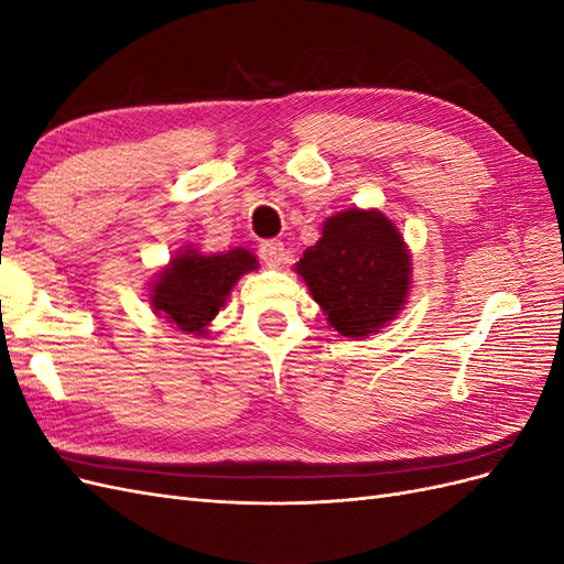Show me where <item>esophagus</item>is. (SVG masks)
I'll return each instance as SVG.
<instances>
[{
    "label": "esophagus",
    "instance_id": "34e87169",
    "mask_svg": "<svg viewBox=\"0 0 564 564\" xmlns=\"http://www.w3.org/2000/svg\"><path fill=\"white\" fill-rule=\"evenodd\" d=\"M284 253H286V251H284V245H282L280 240H263V242L259 245L261 261H263L265 265H270V268L282 265Z\"/></svg>",
    "mask_w": 564,
    "mask_h": 564
}]
</instances>
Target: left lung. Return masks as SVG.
I'll return each mask as SVG.
<instances>
[{
	"label": "left lung",
	"mask_w": 564,
	"mask_h": 564,
	"mask_svg": "<svg viewBox=\"0 0 564 564\" xmlns=\"http://www.w3.org/2000/svg\"><path fill=\"white\" fill-rule=\"evenodd\" d=\"M296 272L340 336H371L406 303L412 259L400 230L379 209H346L324 220Z\"/></svg>",
	"instance_id": "left-lung-1"
}]
</instances>
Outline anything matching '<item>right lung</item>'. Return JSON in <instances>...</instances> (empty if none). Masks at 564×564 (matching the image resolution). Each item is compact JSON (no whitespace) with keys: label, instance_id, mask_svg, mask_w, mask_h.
<instances>
[{"label":"right lung","instance_id":"add662e5","mask_svg":"<svg viewBox=\"0 0 564 564\" xmlns=\"http://www.w3.org/2000/svg\"><path fill=\"white\" fill-rule=\"evenodd\" d=\"M256 268V256L242 247L226 253H199L195 247H185L160 270L150 303L176 329L204 336L209 322L226 305L235 282Z\"/></svg>","mask_w":564,"mask_h":564}]
</instances>
